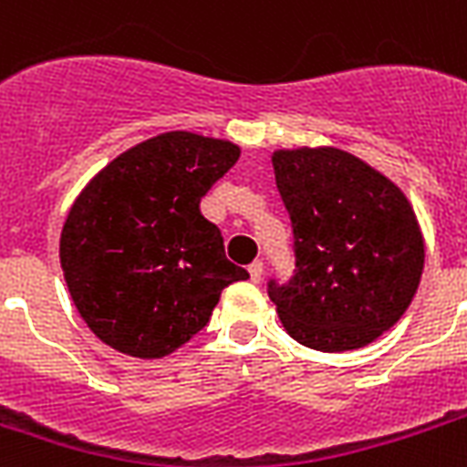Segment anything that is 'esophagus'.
I'll return each mask as SVG.
<instances>
[{
    "label": "esophagus",
    "mask_w": 467,
    "mask_h": 467,
    "mask_svg": "<svg viewBox=\"0 0 467 467\" xmlns=\"http://www.w3.org/2000/svg\"><path fill=\"white\" fill-rule=\"evenodd\" d=\"M247 272L249 279L254 281V284H259V281H262V274H265V265H262V262H252Z\"/></svg>",
    "instance_id": "obj_1"
}]
</instances>
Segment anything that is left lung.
I'll return each instance as SVG.
<instances>
[{
	"label": "left lung",
	"instance_id": "left-lung-1",
	"mask_svg": "<svg viewBox=\"0 0 467 467\" xmlns=\"http://www.w3.org/2000/svg\"><path fill=\"white\" fill-rule=\"evenodd\" d=\"M272 163L296 252L289 284L269 281L281 326L320 352L375 343L421 281L426 252L411 202L343 149H279Z\"/></svg>",
	"mask_w": 467,
	"mask_h": 467
}]
</instances>
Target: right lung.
Instances as JSON below:
<instances>
[{
  "instance_id": "obj_1",
  "label": "right lung",
  "mask_w": 467,
  "mask_h": 467,
  "mask_svg": "<svg viewBox=\"0 0 467 467\" xmlns=\"http://www.w3.org/2000/svg\"><path fill=\"white\" fill-rule=\"evenodd\" d=\"M240 147L166 131L127 149L80 191L60 233V266L88 328L117 352L159 360L188 343L233 281L201 198L233 169Z\"/></svg>"
}]
</instances>
